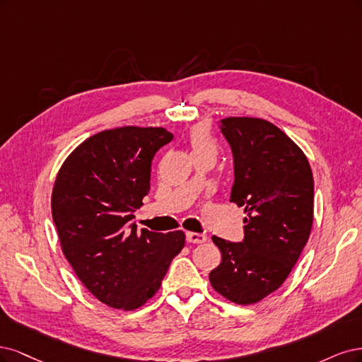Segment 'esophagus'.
Listing matches in <instances>:
<instances>
[{
  "instance_id": "1",
  "label": "esophagus",
  "mask_w": 362,
  "mask_h": 362,
  "mask_svg": "<svg viewBox=\"0 0 362 362\" xmlns=\"http://www.w3.org/2000/svg\"><path fill=\"white\" fill-rule=\"evenodd\" d=\"M186 240L191 242V243H203L207 240V238L202 233H194V231H188L186 233Z\"/></svg>"
}]
</instances>
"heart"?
<instances>
[{
  "mask_svg": "<svg viewBox=\"0 0 362 362\" xmlns=\"http://www.w3.org/2000/svg\"><path fill=\"white\" fill-rule=\"evenodd\" d=\"M189 144L194 151V156H200L206 153L216 155V141L211 131L203 124H197L189 131Z\"/></svg>",
  "mask_w": 362,
  "mask_h": 362,
  "instance_id": "b5f03b06",
  "label": "heart"
}]
</instances>
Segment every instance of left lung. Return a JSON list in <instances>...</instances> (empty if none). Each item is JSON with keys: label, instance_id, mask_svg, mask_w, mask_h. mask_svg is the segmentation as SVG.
<instances>
[{"label": "left lung", "instance_id": "left-lung-1", "mask_svg": "<svg viewBox=\"0 0 362 362\" xmlns=\"http://www.w3.org/2000/svg\"><path fill=\"white\" fill-rule=\"evenodd\" d=\"M219 127L235 162L230 202L247 216L242 242L212 238L223 260L209 279L219 295L250 305L286 281L305 247L313 226V173L304 151L269 122L227 117Z\"/></svg>", "mask_w": 362, "mask_h": 362}]
</instances>
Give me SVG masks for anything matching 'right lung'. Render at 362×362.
Returning <instances> with one entry per match:
<instances>
[{"instance_id": "obj_1", "label": "right lung", "mask_w": 362, "mask_h": 362, "mask_svg": "<svg viewBox=\"0 0 362 362\" xmlns=\"http://www.w3.org/2000/svg\"><path fill=\"white\" fill-rule=\"evenodd\" d=\"M171 139L164 127L102 131L81 143L57 174L51 209L63 254L108 307L144 305L185 247L180 230L138 231L132 223L150 191L151 159Z\"/></svg>"}]
</instances>
